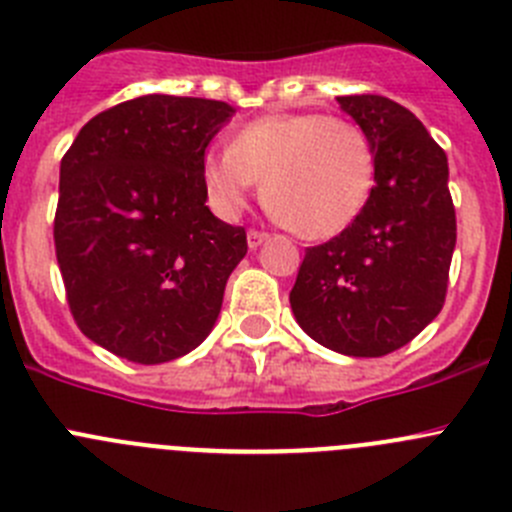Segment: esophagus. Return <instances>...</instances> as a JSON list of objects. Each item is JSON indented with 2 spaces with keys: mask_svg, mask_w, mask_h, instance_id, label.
I'll use <instances>...</instances> for the list:
<instances>
[{
  "mask_svg": "<svg viewBox=\"0 0 512 512\" xmlns=\"http://www.w3.org/2000/svg\"><path fill=\"white\" fill-rule=\"evenodd\" d=\"M267 237H270V234L262 232V229H250V232H247V245H250V250H257Z\"/></svg>",
  "mask_w": 512,
  "mask_h": 512,
  "instance_id": "esophagus-1",
  "label": "esophagus"
}]
</instances>
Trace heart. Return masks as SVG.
<instances>
[{
  "instance_id": "heart-1",
  "label": "heart",
  "mask_w": 512,
  "mask_h": 512,
  "mask_svg": "<svg viewBox=\"0 0 512 512\" xmlns=\"http://www.w3.org/2000/svg\"><path fill=\"white\" fill-rule=\"evenodd\" d=\"M374 171V148L361 126L323 113L257 118L234 133L229 148H209L199 164L219 212H237L265 181V207L305 240L343 232L369 202Z\"/></svg>"
}]
</instances>
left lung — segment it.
<instances>
[{"mask_svg": "<svg viewBox=\"0 0 512 512\" xmlns=\"http://www.w3.org/2000/svg\"><path fill=\"white\" fill-rule=\"evenodd\" d=\"M374 148L369 202L323 245L305 250L290 305L313 341L376 358L407 346L439 315L457 242L447 154L404 105L341 95Z\"/></svg>", "mask_w": 512, "mask_h": 512, "instance_id": "left-lung-1", "label": "left lung"}]
</instances>
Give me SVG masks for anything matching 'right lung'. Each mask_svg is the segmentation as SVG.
Wrapping results in <instances>:
<instances>
[{"instance_id": "right-lung-1", "label": "right lung", "mask_w": 512, "mask_h": 512, "mask_svg": "<svg viewBox=\"0 0 512 512\" xmlns=\"http://www.w3.org/2000/svg\"><path fill=\"white\" fill-rule=\"evenodd\" d=\"M207 98L143 95L90 118L60 161L55 255L80 331L133 364L197 348L247 255L209 212L199 164L232 118Z\"/></svg>"}]
</instances>
